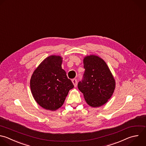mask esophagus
I'll use <instances>...</instances> for the list:
<instances>
[{"label":"esophagus","mask_w":146,"mask_h":146,"mask_svg":"<svg viewBox=\"0 0 146 146\" xmlns=\"http://www.w3.org/2000/svg\"><path fill=\"white\" fill-rule=\"evenodd\" d=\"M72 82L73 84H74V87H76L77 86V80H76V79H73L72 80Z\"/></svg>","instance_id":"esophagus-1"}]
</instances>
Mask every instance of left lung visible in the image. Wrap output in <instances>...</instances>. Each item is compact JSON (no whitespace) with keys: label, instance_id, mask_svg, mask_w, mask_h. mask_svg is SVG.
I'll return each instance as SVG.
<instances>
[{"label":"left lung","instance_id":"1","mask_svg":"<svg viewBox=\"0 0 146 146\" xmlns=\"http://www.w3.org/2000/svg\"><path fill=\"white\" fill-rule=\"evenodd\" d=\"M83 64L85 71L78 87L90 106H102L112 96L115 88V80L106 63L98 56H85Z\"/></svg>","mask_w":146,"mask_h":146}]
</instances>
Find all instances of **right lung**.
<instances>
[{"mask_svg": "<svg viewBox=\"0 0 146 146\" xmlns=\"http://www.w3.org/2000/svg\"><path fill=\"white\" fill-rule=\"evenodd\" d=\"M63 58L59 55L46 58L35 70L30 88L36 103L42 108L55 111L63 104L74 85L62 68Z\"/></svg>", "mask_w": 146, "mask_h": 146, "instance_id": "add662e5", "label": "right lung"}]
</instances>
